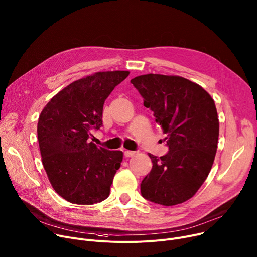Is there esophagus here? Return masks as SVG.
I'll return each mask as SVG.
<instances>
[{"mask_svg": "<svg viewBox=\"0 0 257 257\" xmlns=\"http://www.w3.org/2000/svg\"><path fill=\"white\" fill-rule=\"evenodd\" d=\"M124 155H125L126 158H130V157L135 156V152H132V151H125V152H124Z\"/></svg>", "mask_w": 257, "mask_h": 257, "instance_id": "34e87169", "label": "esophagus"}]
</instances>
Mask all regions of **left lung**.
I'll list each match as a JSON object with an SVG mask.
<instances>
[{
	"label": "left lung",
	"instance_id": "left-lung-1",
	"mask_svg": "<svg viewBox=\"0 0 257 257\" xmlns=\"http://www.w3.org/2000/svg\"><path fill=\"white\" fill-rule=\"evenodd\" d=\"M167 136L169 152L149 154L153 168L141 183L145 199L181 204L201 188L213 165L219 135L214 100L200 85L178 76L149 74L131 80Z\"/></svg>",
	"mask_w": 257,
	"mask_h": 257
}]
</instances>
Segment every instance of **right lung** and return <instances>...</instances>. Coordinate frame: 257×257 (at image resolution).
<instances>
[{"instance_id":"add662e5","label":"right lung","mask_w":257,"mask_h":257,"mask_svg":"<svg viewBox=\"0 0 257 257\" xmlns=\"http://www.w3.org/2000/svg\"><path fill=\"white\" fill-rule=\"evenodd\" d=\"M127 71L98 72L69 84L43 108L38 141L44 169L54 191L73 204L105 200L123 153L96 147L91 131L102 126L105 99Z\"/></svg>"}]
</instances>
